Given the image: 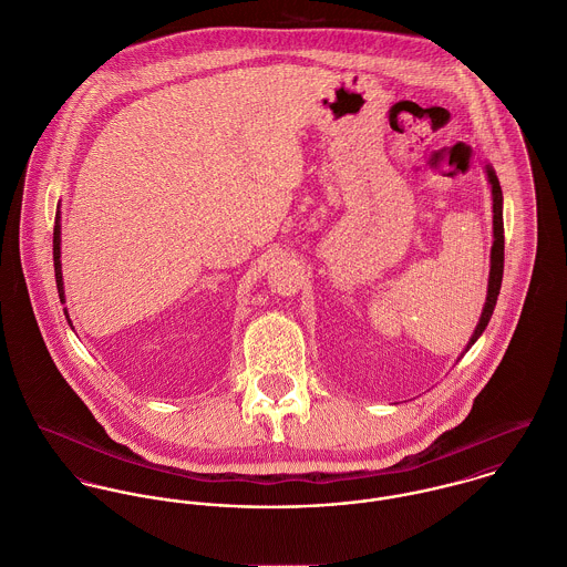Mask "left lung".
<instances>
[{
  "label": "left lung",
  "mask_w": 567,
  "mask_h": 567,
  "mask_svg": "<svg viewBox=\"0 0 567 567\" xmlns=\"http://www.w3.org/2000/svg\"><path fill=\"white\" fill-rule=\"evenodd\" d=\"M488 173V182H491V188H493V249H491V278H488V296H486V305H484V311H482V318H480V324L473 333V338L468 341L466 348H471V343H475V340L484 333L491 316H493V309H495V302H497V296H499V287H502V276H504V219H502V188H499V182H497V175L493 168H486Z\"/></svg>",
  "instance_id": "obj_1"
}]
</instances>
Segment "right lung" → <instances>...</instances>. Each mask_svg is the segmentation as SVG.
Listing matches in <instances>:
<instances>
[{"mask_svg":"<svg viewBox=\"0 0 567 567\" xmlns=\"http://www.w3.org/2000/svg\"><path fill=\"white\" fill-rule=\"evenodd\" d=\"M59 215H56V226H54V276H56V289H59V298L63 302V276H61V226H59ZM68 318V311H65Z\"/></svg>","mask_w":567,"mask_h":567,"instance_id":"1","label":"right lung"}]
</instances>
